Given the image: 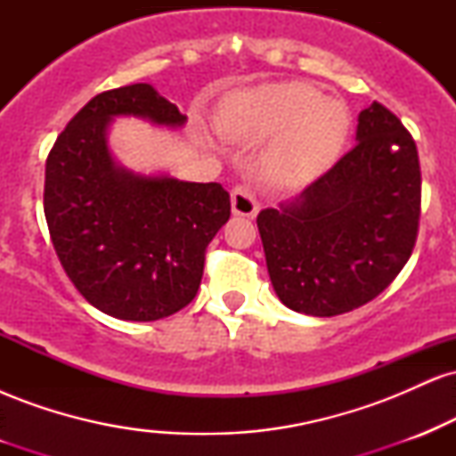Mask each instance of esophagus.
I'll list each match as a JSON object with an SVG mask.
<instances>
[{"label":"esophagus","mask_w":456,"mask_h":456,"mask_svg":"<svg viewBox=\"0 0 456 456\" xmlns=\"http://www.w3.org/2000/svg\"><path fill=\"white\" fill-rule=\"evenodd\" d=\"M259 210V203L248 186H235L232 191V212L235 216L253 218Z\"/></svg>","instance_id":"34e87169"}]
</instances>
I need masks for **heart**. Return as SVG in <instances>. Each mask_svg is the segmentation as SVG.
Here are the masks:
<instances>
[{
	"mask_svg": "<svg viewBox=\"0 0 456 456\" xmlns=\"http://www.w3.org/2000/svg\"><path fill=\"white\" fill-rule=\"evenodd\" d=\"M218 130L242 145H261L272 138L259 160L261 180L281 191H296L341 159L349 113L308 83H272L229 98L218 115Z\"/></svg>",
	"mask_w": 456,
	"mask_h": 456,
	"instance_id": "b5f03b06",
	"label": "heart"
}]
</instances>
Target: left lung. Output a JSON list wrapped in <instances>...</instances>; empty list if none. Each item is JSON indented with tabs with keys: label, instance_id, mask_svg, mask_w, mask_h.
Instances as JSON below:
<instances>
[{
	"label": "left lung",
	"instance_id": "left-lung-1",
	"mask_svg": "<svg viewBox=\"0 0 456 456\" xmlns=\"http://www.w3.org/2000/svg\"><path fill=\"white\" fill-rule=\"evenodd\" d=\"M420 218V162L411 134L384 104L358 115L355 145L291 201L259 212L276 296L313 317L378 297L410 259Z\"/></svg>",
	"mask_w": 456,
	"mask_h": 456
}]
</instances>
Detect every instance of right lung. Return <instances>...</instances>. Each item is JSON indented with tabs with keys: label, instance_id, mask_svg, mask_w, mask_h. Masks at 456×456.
Segmentation results:
<instances>
[{
	"label": "right lung",
	"instance_id": "obj_1",
	"mask_svg": "<svg viewBox=\"0 0 456 456\" xmlns=\"http://www.w3.org/2000/svg\"><path fill=\"white\" fill-rule=\"evenodd\" d=\"M115 118L186 124L150 83L94 96L46 159L45 216L68 279L92 306L124 322H156L197 296L206 248L229 221L232 203L216 182L119 165L109 148Z\"/></svg>",
	"mask_w": 456,
	"mask_h": 456
}]
</instances>
